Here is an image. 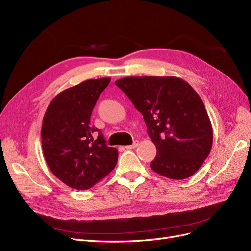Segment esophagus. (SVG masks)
<instances>
[{"label": "esophagus", "instance_id": "obj_1", "mask_svg": "<svg viewBox=\"0 0 251 251\" xmlns=\"http://www.w3.org/2000/svg\"><path fill=\"white\" fill-rule=\"evenodd\" d=\"M138 144H139V142H138L137 140H136V141L133 142V144H131V146H126L125 148H126V150H132V149H135L136 147H137Z\"/></svg>", "mask_w": 251, "mask_h": 251}]
</instances>
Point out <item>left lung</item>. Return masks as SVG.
I'll return each instance as SVG.
<instances>
[{
    "label": "left lung",
    "instance_id": "obj_1",
    "mask_svg": "<svg viewBox=\"0 0 251 251\" xmlns=\"http://www.w3.org/2000/svg\"><path fill=\"white\" fill-rule=\"evenodd\" d=\"M142 115L157 149L150 166L174 180L198 171L210 153L212 127L198 93L175 76H135L115 81Z\"/></svg>",
    "mask_w": 251,
    "mask_h": 251
}]
</instances>
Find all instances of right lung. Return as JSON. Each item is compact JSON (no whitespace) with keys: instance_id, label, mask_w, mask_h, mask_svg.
I'll use <instances>...</instances> for the list:
<instances>
[{"instance_id":"obj_1","label":"right lung","mask_w":251,"mask_h":251,"mask_svg":"<svg viewBox=\"0 0 251 251\" xmlns=\"http://www.w3.org/2000/svg\"><path fill=\"white\" fill-rule=\"evenodd\" d=\"M111 78L88 79L53 98L42 125L43 153L51 172L68 186L89 189L111 173L118 151L91 126L93 108ZM99 132L98 138L93 137Z\"/></svg>"}]
</instances>
